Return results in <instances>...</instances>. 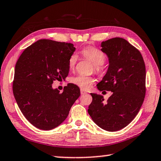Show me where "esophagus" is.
Returning a JSON list of instances; mask_svg holds the SVG:
<instances>
[{
    "mask_svg": "<svg viewBox=\"0 0 161 161\" xmlns=\"http://www.w3.org/2000/svg\"><path fill=\"white\" fill-rule=\"evenodd\" d=\"M80 93H81V95H84V94L86 93V92H85V91L83 89L80 90Z\"/></svg>",
    "mask_w": 161,
    "mask_h": 161,
    "instance_id": "esophagus-1",
    "label": "esophagus"
}]
</instances>
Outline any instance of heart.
I'll list each match as a JSON object with an SVG mask.
<instances>
[{
  "label": "heart",
  "instance_id": "1",
  "mask_svg": "<svg viewBox=\"0 0 161 161\" xmlns=\"http://www.w3.org/2000/svg\"><path fill=\"white\" fill-rule=\"evenodd\" d=\"M81 53L86 58H88L93 64L95 65L96 70L99 72L101 70L102 65L105 61V55L103 52L93 47H86L82 49ZM78 60V56L76 53H73L70 56L68 61V65L70 69H73L77 64ZM94 78L91 76H87L84 75H78L77 76L72 77L71 79V81L74 84L77 85L81 89L86 90L92 86L94 83Z\"/></svg>",
  "mask_w": 161,
  "mask_h": 161
}]
</instances>
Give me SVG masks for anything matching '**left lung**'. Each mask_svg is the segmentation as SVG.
<instances>
[{
  "mask_svg": "<svg viewBox=\"0 0 161 161\" xmlns=\"http://www.w3.org/2000/svg\"><path fill=\"white\" fill-rule=\"evenodd\" d=\"M101 47L109 67L97 88L112 95L104 101L103 96L91 93L88 113L99 127L114 132L127 126L139 112L146 93V68L139 50L124 38L108 40Z\"/></svg>",
  "mask_w": 161,
  "mask_h": 161,
  "instance_id": "obj_1",
  "label": "left lung"
}]
</instances>
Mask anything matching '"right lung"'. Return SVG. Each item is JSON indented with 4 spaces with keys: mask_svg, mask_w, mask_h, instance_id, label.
I'll list each match as a JSON object with an SVG mask.
<instances>
[{
    "mask_svg": "<svg viewBox=\"0 0 161 161\" xmlns=\"http://www.w3.org/2000/svg\"><path fill=\"white\" fill-rule=\"evenodd\" d=\"M75 47L72 43L40 40L28 47L14 69L13 94L21 112L31 124L52 130L64 122L80 96L77 85L68 84L63 93L53 89V81L68 75V61Z\"/></svg>",
    "mask_w": 161,
    "mask_h": 161,
    "instance_id": "right-lung-1",
    "label": "right lung"
}]
</instances>
